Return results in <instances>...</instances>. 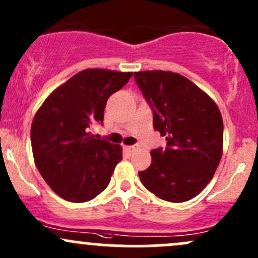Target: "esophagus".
<instances>
[{
    "instance_id": "obj_1",
    "label": "esophagus",
    "mask_w": 258,
    "mask_h": 258,
    "mask_svg": "<svg viewBox=\"0 0 258 258\" xmlns=\"http://www.w3.org/2000/svg\"><path fill=\"white\" fill-rule=\"evenodd\" d=\"M124 149H125V151L133 152L134 150H137V146H135V145H133V146H124Z\"/></svg>"
}]
</instances>
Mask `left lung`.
I'll return each instance as SVG.
<instances>
[{"label":"left lung","mask_w":258,"mask_h":258,"mask_svg":"<svg viewBox=\"0 0 258 258\" xmlns=\"http://www.w3.org/2000/svg\"><path fill=\"white\" fill-rule=\"evenodd\" d=\"M154 112V128L167 140L152 150L151 165L140 171L141 183L155 196L181 203L198 196L223 155L224 125L212 97L190 80L172 71L134 73Z\"/></svg>","instance_id":"8db88e82"}]
</instances>
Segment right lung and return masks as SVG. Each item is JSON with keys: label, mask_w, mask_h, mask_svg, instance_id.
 <instances>
[{"label": "right lung", "mask_w": 258, "mask_h": 258, "mask_svg": "<svg viewBox=\"0 0 258 258\" xmlns=\"http://www.w3.org/2000/svg\"><path fill=\"white\" fill-rule=\"evenodd\" d=\"M133 73L86 69L46 97L30 128L34 162L44 181L62 199L84 203L103 192L121 146L95 139L91 126L103 123L110 95Z\"/></svg>", "instance_id": "obj_1"}]
</instances>
